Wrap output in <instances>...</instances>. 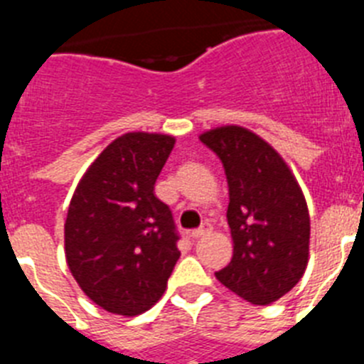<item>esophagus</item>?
I'll return each instance as SVG.
<instances>
[{
  "label": "esophagus",
  "instance_id": "34e87169",
  "mask_svg": "<svg viewBox=\"0 0 364 364\" xmlns=\"http://www.w3.org/2000/svg\"><path fill=\"white\" fill-rule=\"evenodd\" d=\"M210 231H211L210 224H204V226L197 228V230H193L189 235H191L193 239H200V237H204V235H205V233H210Z\"/></svg>",
  "mask_w": 364,
  "mask_h": 364
}]
</instances>
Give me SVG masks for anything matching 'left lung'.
<instances>
[{
	"label": "left lung",
	"instance_id": "left-lung-1",
	"mask_svg": "<svg viewBox=\"0 0 364 364\" xmlns=\"http://www.w3.org/2000/svg\"><path fill=\"white\" fill-rule=\"evenodd\" d=\"M224 166L230 188L231 262L218 281L244 301L266 306L301 281L308 264L310 215L281 154L239 125L200 134Z\"/></svg>",
	"mask_w": 364,
	"mask_h": 364
}]
</instances>
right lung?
Here are the masks:
<instances>
[{
  "instance_id": "1",
  "label": "right lung",
  "mask_w": 364,
  "mask_h": 364,
  "mask_svg": "<svg viewBox=\"0 0 364 364\" xmlns=\"http://www.w3.org/2000/svg\"><path fill=\"white\" fill-rule=\"evenodd\" d=\"M175 138L127 133L109 144L74 191L65 257L83 294L111 314L149 310L178 260L169 205L154 197Z\"/></svg>"
}]
</instances>
